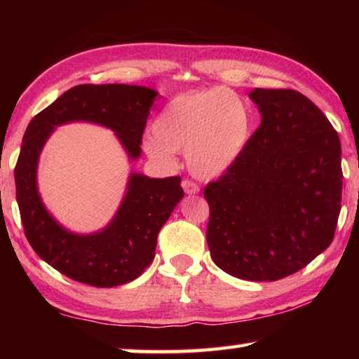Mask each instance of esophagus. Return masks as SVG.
<instances>
[{
  "label": "esophagus",
  "mask_w": 359,
  "mask_h": 359,
  "mask_svg": "<svg viewBox=\"0 0 359 359\" xmlns=\"http://www.w3.org/2000/svg\"><path fill=\"white\" fill-rule=\"evenodd\" d=\"M182 188H184V191L187 194H197L201 191V188L197 187V184H194V182H191V180L182 182Z\"/></svg>",
  "instance_id": "1"
}]
</instances>
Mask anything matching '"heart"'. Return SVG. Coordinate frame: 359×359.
<instances>
[{
    "label": "heart",
    "mask_w": 359,
    "mask_h": 359,
    "mask_svg": "<svg viewBox=\"0 0 359 359\" xmlns=\"http://www.w3.org/2000/svg\"><path fill=\"white\" fill-rule=\"evenodd\" d=\"M143 149L160 165H172L184 152L188 170L199 179H217L239 162L255 133V112L228 88L189 90L172 97L152 123Z\"/></svg>",
    "instance_id": "obj_1"
}]
</instances>
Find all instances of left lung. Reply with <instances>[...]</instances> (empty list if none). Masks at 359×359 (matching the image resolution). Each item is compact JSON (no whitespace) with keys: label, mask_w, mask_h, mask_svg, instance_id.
Instances as JSON below:
<instances>
[{"label":"left lung","mask_w":359,"mask_h":359,"mask_svg":"<svg viewBox=\"0 0 359 359\" xmlns=\"http://www.w3.org/2000/svg\"><path fill=\"white\" fill-rule=\"evenodd\" d=\"M261 126L231 170L203 189L207 242L220 270L278 280L333 241L341 211L339 135L323 111L292 89L248 94Z\"/></svg>","instance_id":"1"}]
</instances>
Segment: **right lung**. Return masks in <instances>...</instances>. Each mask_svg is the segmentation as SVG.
<instances>
[{
    "label": "right lung",
    "mask_w": 359,
    "mask_h": 359,
    "mask_svg": "<svg viewBox=\"0 0 359 359\" xmlns=\"http://www.w3.org/2000/svg\"><path fill=\"white\" fill-rule=\"evenodd\" d=\"M157 95L156 89L137 85H79L36 114L22 137L15 187L26 238L44 262L81 284L111 288L140 276L154 259L160 228L184 197L182 179L131 172L108 225L94 233H75L50 215L38 191L41 151L55 128L86 121L111 129L135 162Z\"/></svg>",
    "instance_id": "1"
}]
</instances>
